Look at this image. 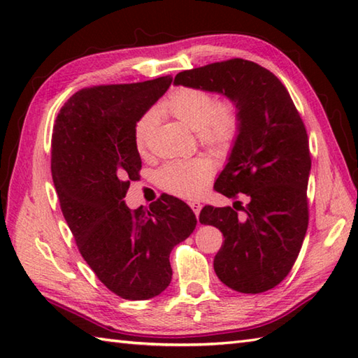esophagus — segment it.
<instances>
[{"mask_svg":"<svg viewBox=\"0 0 358 358\" xmlns=\"http://www.w3.org/2000/svg\"><path fill=\"white\" fill-rule=\"evenodd\" d=\"M189 206L192 208V210H194V214L196 215V218H199V215H200V210H201V204L199 203V201H192V203H189Z\"/></svg>","mask_w":358,"mask_h":358,"instance_id":"obj_1","label":"esophagus"}]
</instances>
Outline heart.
<instances>
[{"instance_id": "obj_1", "label": "heart", "mask_w": 358, "mask_h": 358, "mask_svg": "<svg viewBox=\"0 0 358 358\" xmlns=\"http://www.w3.org/2000/svg\"><path fill=\"white\" fill-rule=\"evenodd\" d=\"M162 115L177 118L189 129L200 135V138L217 149H227L240 132V113L232 101L218 103L210 92L199 87H178L159 103ZM157 124L154 112H148L136 121L134 129V143L138 152H146L152 132ZM214 172V166L208 158L186 159L166 164L159 171V185L167 192L199 199L208 187Z\"/></svg>"}]
</instances>
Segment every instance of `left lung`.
Listing matches in <instances>:
<instances>
[{"label": "left lung", "mask_w": 358, "mask_h": 358, "mask_svg": "<svg viewBox=\"0 0 358 358\" xmlns=\"http://www.w3.org/2000/svg\"><path fill=\"white\" fill-rule=\"evenodd\" d=\"M173 85L204 89L237 106L240 132L215 191L227 199L245 194L246 215L238 217L235 206H204L200 223L223 232L214 269L227 287L243 294L269 291L292 269L308 229L310 154L305 124L281 81L248 59L180 72Z\"/></svg>", "instance_id": "1"}]
</instances>
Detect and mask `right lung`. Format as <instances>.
I'll list each match as a JSON object with an SVG mask.
<instances>
[{
	"instance_id": "1",
	"label": "right lung",
	"mask_w": 358,
	"mask_h": 358,
	"mask_svg": "<svg viewBox=\"0 0 358 358\" xmlns=\"http://www.w3.org/2000/svg\"><path fill=\"white\" fill-rule=\"evenodd\" d=\"M172 77L83 89L57 117L52 178L83 258L126 300H149L169 286L173 246L196 226L192 209L163 195L135 210L124 201L141 158L134 129L169 89Z\"/></svg>"
}]
</instances>
